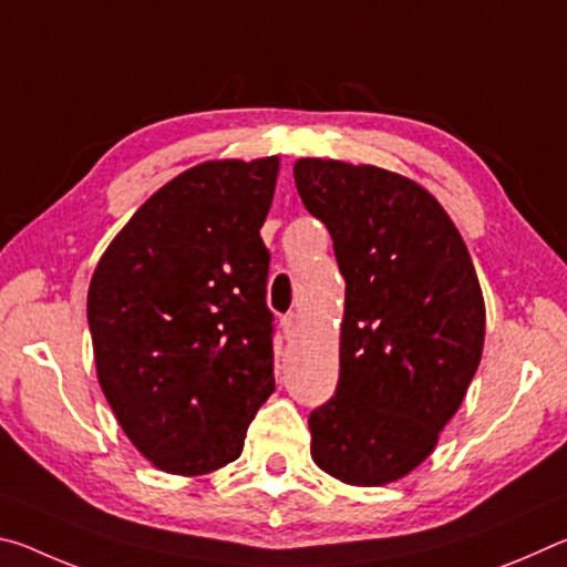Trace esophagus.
Instances as JSON below:
<instances>
[{
	"instance_id": "1",
	"label": "esophagus",
	"mask_w": 567,
	"mask_h": 567,
	"mask_svg": "<svg viewBox=\"0 0 567 567\" xmlns=\"http://www.w3.org/2000/svg\"><path fill=\"white\" fill-rule=\"evenodd\" d=\"M282 332H285L287 340L297 338V332H300V315H297V312H287L285 318H282Z\"/></svg>"
}]
</instances>
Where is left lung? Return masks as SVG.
<instances>
[{
    "mask_svg": "<svg viewBox=\"0 0 567 567\" xmlns=\"http://www.w3.org/2000/svg\"><path fill=\"white\" fill-rule=\"evenodd\" d=\"M295 185L344 277L340 380L310 412L312 460L350 485L408 475L473 380L485 302L457 227L395 172L305 157Z\"/></svg>",
    "mask_w": 567,
    "mask_h": 567,
    "instance_id": "left-lung-1",
    "label": "left lung"
}]
</instances>
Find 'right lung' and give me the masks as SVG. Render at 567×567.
I'll return each instance as SVG.
<instances>
[{
  "mask_svg": "<svg viewBox=\"0 0 567 567\" xmlns=\"http://www.w3.org/2000/svg\"><path fill=\"white\" fill-rule=\"evenodd\" d=\"M277 157L205 162L157 189L92 275L87 320L104 398L172 475L239 457L275 390L270 213Z\"/></svg>",
  "mask_w": 567,
  "mask_h": 567,
  "instance_id": "1",
  "label": "right lung"
}]
</instances>
